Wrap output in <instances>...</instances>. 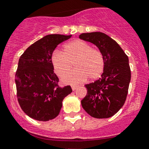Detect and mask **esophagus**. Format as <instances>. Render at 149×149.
I'll use <instances>...</instances> for the list:
<instances>
[{
  "label": "esophagus",
  "instance_id": "1",
  "mask_svg": "<svg viewBox=\"0 0 149 149\" xmlns=\"http://www.w3.org/2000/svg\"><path fill=\"white\" fill-rule=\"evenodd\" d=\"M77 88H78V86H72V90L73 91H76V90H77Z\"/></svg>",
  "mask_w": 149,
  "mask_h": 149
}]
</instances>
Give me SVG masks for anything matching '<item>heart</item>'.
<instances>
[{"label": "heart", "instance_id": "heart-1", "mask_svg": "<svg viewBox=\"0 0 149 149\" xmlns=\"http://www.w3.org/2000/svg\"><path fill=\"white\" fill-rule=\"evenodd\" d=\"M50 60L54 71L59 77L68 72L71 63L75 61L76 70L62 77L63 83L72 85L82 84L88 77L90 79H97L104 69V58L100 51L81 40L65 44L63 52H53Z\"/></svg>", "mask_w": 149, "mask_h": 149}]
</instances>
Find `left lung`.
Here are the masks:
<instances>
[{"label":"left lung","instance_id":"obj_1","mask_svg":"<svg viewBox=\"0 0 149 149\" xmlns=\"http://www.w3.org/2000/svg\"><path fill=\"white\" fill-rule=\"evenodd\" d=\"M79 38L95 45L104 58L99 79L85 85L87 93L81 100L82 107L93 118H111L122 107L127 97L131 81L128 57L116 41L103 32L83 33Z\"/></svg>","mask_w":149,"mask_h":149}]
</instances>
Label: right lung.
I'll list each match as a JSON object with an SVG mask.
<instances>
[{"instance_id":"add662e5","label":"right lung","mask_w":149,"mask_h":149,"mask_svg":"<svg viewBox=\"0 0 149 149\" xmlns=\"http://www.w3.org/2000/svg\"><path fill=\"white\" fill-rule=\"evenodd\" d=\"M64 35H48L30 45L18 61L15 75L17 100L27 115L47 121L58 115L63 99L72 93L70 86L63 88L51 64L57 45L71 38Z\"/></svg>"}]
</instances>
